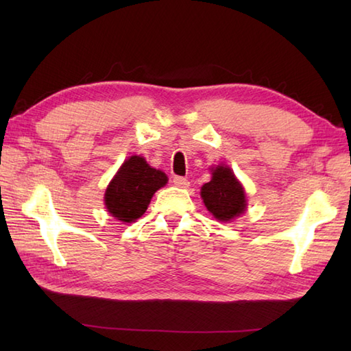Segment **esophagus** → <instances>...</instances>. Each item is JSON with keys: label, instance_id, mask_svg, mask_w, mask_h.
Here are the masks:
<instances>
[{"label": "esophagus", "instance_id": "esophagus-1", "mask_svg": "<svg viewBox=\"0 0 351 351\" xmlns=\"http://www.w3.org/2000/svg\"><path fill=\"white\" fill-rule=\"evenodd\" d=\"M173 184L176 185V187H180V189H187L189 185H190L189 180H185V178H182V176H175L173 178Z\"/></svg>", "mask_w": 351, "mask_h": 351}]
</instances>
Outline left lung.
<instances>
[{
    "mask_svg": "<svg viewBox=\"0 0 351 351\" xmlns=\"http://www.w3.org/2000/svg\"><path fill=\"white\" fill-rule=\"evenodd\" d=\"M213 178L204 184L200 196L206 210L220 221H230L245 211V193L234 171L228 166L213 167Z\"/></svg>",
    "mask_w": 351,
    "mask_h": 351,
    "instance_id": "8db88e82",
    "label": "left lung"
}]
</instances>
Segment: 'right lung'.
Masks as SVG:
<instances>
[{
	"instance_id": "obj_1",
	"label": "right lung",
	"mask_w": 351,
	"mask_h": 351,
	"mask_svg": "<svg viewBox=\"0 0 351 351\" xmlns=\"http://www.w3.org/2000/svg\"><path fill=\"white\" fill-rule=\"evenodd\" d=\"M167 184L164 171L149 166L143 156L132 155L117 170L104 196L107 211L123 223H132L147 210L156 190Z\"/></svg>"
}]
</instances>
